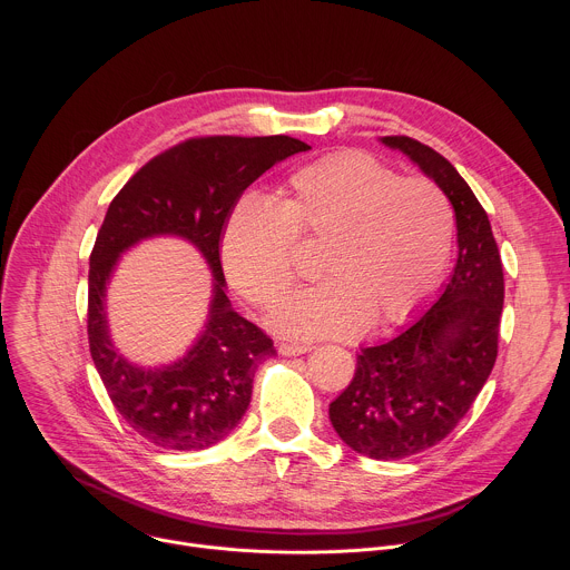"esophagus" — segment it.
Returning a JSON list of instances; mask_svg holds the SVG:
<instances>
[{"label": "esophagus", "mask_w": 570, "mask_h": 570, "mask_svg": "<svg viewBox=\"0 0 570 570\" xmlns=\"http://www.w3.org/2000/svg\"><path fill=\"white\" fill-rule=\"evenodd\" d=\"M311 352V345H295V343H282L279 345V354L282 356H299Z\"/></svg>", "instance_id": "obj_1"}]
</instances>
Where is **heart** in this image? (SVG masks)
Listing matches in <instances>:
<instances>
[{
    "instance_id": "1",
    "label": "heart",
    "mask_w": 570,
    "mask_h": 570,
    "mask_svg": "<svg viewBox=\"0 0 570 570\" xmlns=\"http://www.w3.org/2000/svg\"><path fill=\"white\" fill-rule=\"evenodd\" d=\"M297 234L327 243L322 284L288 297L271 327L288 338H345L409 317L440 284L453 212L426 178H399L345 150L295 171L288 198L246 194L229 212L220 259L229 284L257 306L279 302L295 277Z\"/></svg>"
}]
</instances>
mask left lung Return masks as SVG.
<instances>
[{
    "label": "left lung",
    "mask_w": 570,
    "mask_h": 570,
    "mask_svg": "<svg viewBox=\"0 0 570 570\" xmlns=\"http://www.w3.org/2000/svg\"><path fill=\"white\" fill-rule=\"evenodd\" d=\"M449 198L458 262L438 302L392 341L363 347L352 383L330 403L341 440L372 460H401L442 442L469 413L499 354L503 264L487 212L431 146L381 137Z\"/></svg>",
    "instance_id": "left-lung-1"
}]
</instances>
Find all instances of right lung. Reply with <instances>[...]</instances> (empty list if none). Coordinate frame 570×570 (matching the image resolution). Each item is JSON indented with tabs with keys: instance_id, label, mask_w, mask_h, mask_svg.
Wrapping results in <instances>:
<instances>
[{
	"instance_id": "obj_1",
	"label": "right lung",
	"mask_w": 570,
	"mask_h": 570,
	"mask_svg": "<svg viewBox=\"0 0 570 570\" xmlns=\"http://www.w3.org/2000/svg\"><path fill=\"white\" fill-rule=\"evenodd\" d=\"M308 148L286 135L187 139L153 157L110 203L90 255L88 338L115 409L150 444L209 449L246 415L255 372L275 356V347L232 308L218 243L240 194L277 161ZM155 235L185 237L204 255L213 271V299L206 327L185 357L141 368L111 343L105 293L120 255Z\"/></svg>"
}]
</instances>
